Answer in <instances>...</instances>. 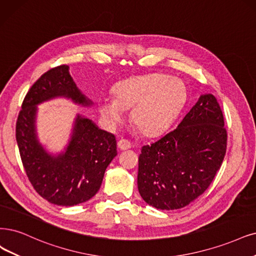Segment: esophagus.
<instances>
[{
  "mask_svg": "<svg viewBox=\"0 0 256 256\" xmlns=\"http://www.w3.org/2000/svg\"><path fill=\"white\" fill-rule=\"evenodd\" d=\"M118 148L120 150H128V148H132V144L126 139H120L118 141Z\"/></svg>",
  "mask_w": 256,
  "mask_h": 256,
  "instance_id": "34e87169",
  "label": "esophagus"
}]
</instances>
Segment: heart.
<instances>
[{
	"label": "heart",
	"instance_id": "heart-1",
	"mask_svg": "<svg viewBox=\"0 0 256 256\" xmlns=\"http://www.w3.org/2000/svg\"><path fill=\"white\" fill-rule=\"evenodd\" d=\"M114 96L99 99L101 116L110 126L124 117V108H130V118L144 135H157L171 124L184 106L186 88L178 78L164 74H148L119 82Z\"/></svg>",
	"mask_w": 256,
	"mask_h": 256
}]
</instances>
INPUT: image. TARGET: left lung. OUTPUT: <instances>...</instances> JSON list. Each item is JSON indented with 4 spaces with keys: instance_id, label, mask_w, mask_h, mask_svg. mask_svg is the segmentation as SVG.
Returning <instances> with one entry per match:
<instances>
[{
    "instance_id": "left-lung-1",
    "label": "left lung",
    "mask_w": 256,
    "mask_h": 256,
    "mask_svg": "<svg viewBox=\"0 0 256 256\" xmlns=\"http://www.w3.org/2000/svg\"><path fill=\"white\" fill-rule=\"evenodd\" d=\"M218 102L202 94L178 126L141 148L138 190L156 209L177 210L200 196L220 168L226 130Z\"/></svg>"
}]
</instances>
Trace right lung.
Instances as JSON below:
<instances>
[{
    "instance_id": "right-lung-1",
    "label": "right lung",
    "mask_w": 256,
    "mask_h": 256,
    "mask_svg": "<svg viewBox=\"0 0 256 256\" xmlns=\"http://www.w3.org/2000/svg\"><path fill=\"white\" fill-rule=\"evenodd\" d=\"M68 68V65L56 66L34 82L24 98L16 126V144L30 184L44 200L62 206L85 202L96 195L108 166L117 155L115 136L79 114L64 152L52 155L38 140L36 118L40 103L64 97L82 106L92 104L77 88Z\"/></svg>"
}]
</instances>
